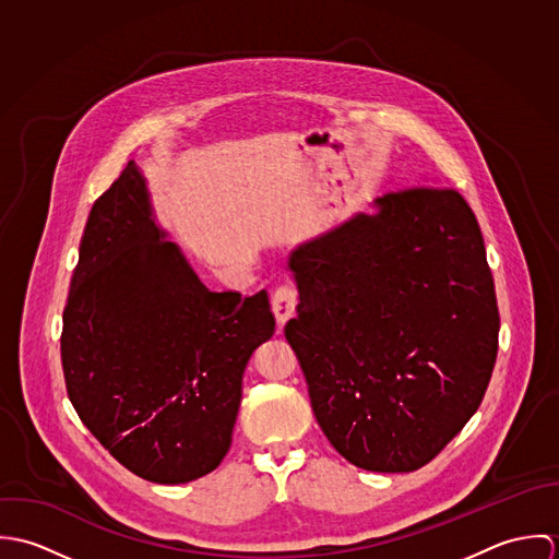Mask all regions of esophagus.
Here are the masks:
<instances>
[{
	"label": "esophagus",
	"instance_id": "34e87169",
	"mask_svg": "<svg viewBox=\"0 0 559 559\" xmlns=\"http://www.w3.org/2000/svg\"><path fill=\"white\" fill-rule=\"evenodd\" d=\"M295 308H297V288L290 284H282L273 295V314L280 326L295 314Z\"/></svg>",
	"mask_w": 559,
	"mask_h": 559
}]
</instances>
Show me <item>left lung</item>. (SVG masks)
<instances>
[{
	"label": "left lung",
	"mask_w": 559,
	"mask_h": 559,
	"mask_svg": "<svg viewBox=\"0 0 559 559\" xmlns=\"http://www.w3.org/2000/svg\"><path fill=\"white\" fill-rule=\"evenodd\" d=\"M293 251L284 335L324 437L355 467L430 463L486 394L499 310L478 219L441 185H406Z\"/></svg>",
	"instance_id": "1"
}]
</instances>
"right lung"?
<instances>
[{
	"label": "right lung",
	"instance_id": "1",
	"mask_svg": "<svg viewBox=\"0 0 559 559\" xmlns=\"http://www.w3.org/2000/svg\"><path fill=\"white\" fill-rule=\"evenodd\" d=\"M275 331L266 290H209L153 222L129 160L94 202L60 337L81 421L129 472L182 484L233 443L245 366Z\"/></svg>",
	"mask_w": 559,
	"mask_h": 559
}]
</instances>
